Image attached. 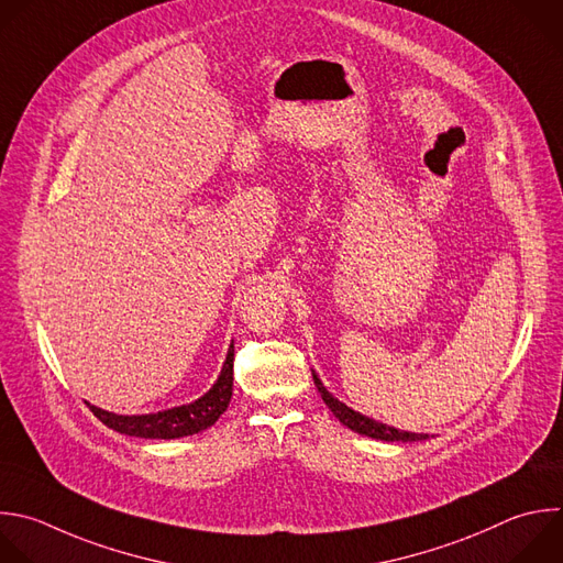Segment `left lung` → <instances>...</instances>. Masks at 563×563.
<instances>
[{
  "label": "left lung",
  "instance_id": "8db88e82",
  "mask_svg": "<svg viewBox=\"0 0 563 563\" xmlns=\"http://www.w3.org/2000/svg\"><path fill=\"white\" fill-rule=\"evenodd\" d=\"M311 376H313V383L318 387V394L322 396L324 405L331 409V413L346 427L351 429L353 433H360V435H366V438H373V440H383V442H422V440H429L427 433H411V431H400L396 427H389V424H383L378 420L373 418H366L357 411H353L351 407H346L344 402H340L338 398H333L322 380L318 378V373L311 368Z\"/></svg>",
  "mask_w": 563,
  "mask_h": 563
}]
</instances>
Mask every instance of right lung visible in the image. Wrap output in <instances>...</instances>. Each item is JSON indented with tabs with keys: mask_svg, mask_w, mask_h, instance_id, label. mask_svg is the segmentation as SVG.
Here are the masks:
<instances>
[{
	"mask_svg": "<svg viewBox=\"0 0 563 563\" xmlns=\"http://www.w3.org/2000/svg\"><path fill=\"white\" fill-rule=\"evenodd\" d=\"M232 387H234V342L228 349L221 376L217 378L212 389L190 405H180L174 409L143 413V416H119V413L103 411L90 402L86 405L108 429L117 433L145 438V440H176V438L201 433L208 427H212L228 409L232 400Z\"/></svg>",
	"mask_w": 563,
	"mask_h": 563,
	"instance_id": "right-lung-1",
	"label": "right lung"
}]
</instances>
